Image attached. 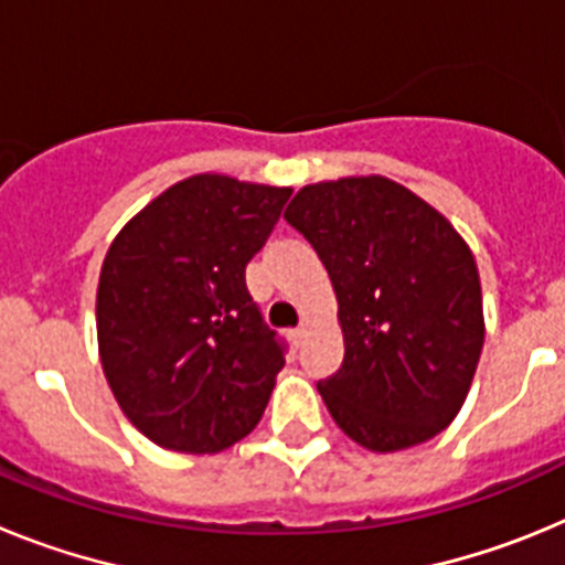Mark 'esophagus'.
Segmentation results:
<instances>
[{"instance_id": "obj_1", "label": "esophagus", "mask_w": 565, "mask_h": 565, "mask_svg": "<svg viewBox=\"0 0 565 565\" xmlns=\"http://www.w3.org/2000/svg\"><path fill=\"white\" fill-rule=\"evenodd\" d=\"M306 337H308L306 326H299V328H294V331H291V339H294V344H297V348H302V344H306Z\"/></svg>"}]
</instances>
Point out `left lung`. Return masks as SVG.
Wrapping results in <instances>:
<instances>
[{
  "instance_id": "8db88e82",
  "label": "left lung",
  "mask_w": 565,
  "mask_h": 565,
  "mask_svg": "<svg viewBox=\"0 0 565 565\" xmlns=\"http://www.w3.org/2000/svg\"><path fill=\"white\" fill-rule=\"evenodd\" d=\"M286 221L337 288L344 359L317 391L356 444L393 452L461 411L483 348L476 257L456 228L387 178L299 189Z\"/></svg>"
}]
</instances>
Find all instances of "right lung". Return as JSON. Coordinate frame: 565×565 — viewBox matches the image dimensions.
<instances>
[{
  "label": "right lung",
  "instance_id": "add662e5",
  "mask_svg": "<svg viewBox=\"0 0 565 565\" xmlns=\"http://www.w3.org/2000/svg\"><path fill=\"white\" fill-rule=\"evenodd\" d=\"M291 189L194 174L113 239L98 279L104 376L124 416L167 450L221 452L257 427L286 339L246 288Z\"/></svg>",
  "mask_w": 565,
  "mask_h": 565
}]
</instances>
